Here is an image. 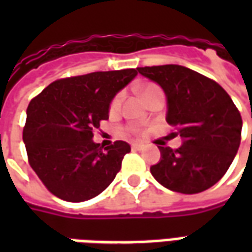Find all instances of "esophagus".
Wrapping results in <instances>:
<instances>
[{
    "label": "esophagus",
    "instance_id": "34e87169",
    "mask_svg": "<svg viewBox=\"0 0 252 252\" xmlns=\"http://www.w3.org/2000/svg\"><path fill=\"white\" fill-rule=\"evenodd\" d=\"M132 148L133 150H142V148H144V144H142V143H133Z\"/></svg>",
    "mask_w": 252,
    "mask_h": 252
}]
</instances>
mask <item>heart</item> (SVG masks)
Returning a JSON list of instances; mask_svg holds the SVG:
<instances>
[{"instance_id":"1","label":"heart","mask_w":252,"mask_h":252,"mask_svg":"<svg viewBox=\"0 0 252 252\" xmlns=\"http://www.w3.org/2000/svg\"><path fill=\"white\" fill-rule=\"evenodd\" d=\"M157 90H159L158 86H155V85H146V86H143V88H140V93H142L143 98L147 99L150 95L153 93H155ZM121 105V94H117L115 98H113V101H112V104H110V109L112 110H116L120 108Z\"/></svg>"}]
</instances>
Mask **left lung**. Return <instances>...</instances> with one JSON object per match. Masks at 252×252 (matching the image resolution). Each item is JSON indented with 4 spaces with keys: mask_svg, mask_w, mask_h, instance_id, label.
<instances>
[{
    "mask_svg": "<svg viewBox=\"0 0 252 252\" xmlns=\"http://www.w3.org/2000/svg\"><path fill=\"white\" fill-rule=\"evenodd\" d=\"M166 94V121L180 136L177 150L158 146L160 160L151 166L159 184L194 194L221 180L240 146L242 117L224 89L200 72L180 64L137 67Z\"/></svg>",
    "mask_w": 252,
    "mask_h": 252,
    "instance_id": "1",
    "label": "left lung"
}]
</instances>
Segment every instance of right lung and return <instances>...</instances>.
<instances>
[{
	"instance_id": "right-lung-1",
	"label": "right lung",
	"mask_w": 252,
	"mask_h": 252,
	"mask_svg": "<svg viewBox=\"0 0 252 252\" xmlns=\"http://www.w3.org/2000/svg\"><path fill=\"white\" fill-rule=\"evenodd\" d=\"M136 75L126 68L59 79L31 101L23 140L31 167L52 194L81 202L115 180L131 146L119 140L101 150L93 131L109 119L110 102Z\"/></svg>"
}]
</instances>
